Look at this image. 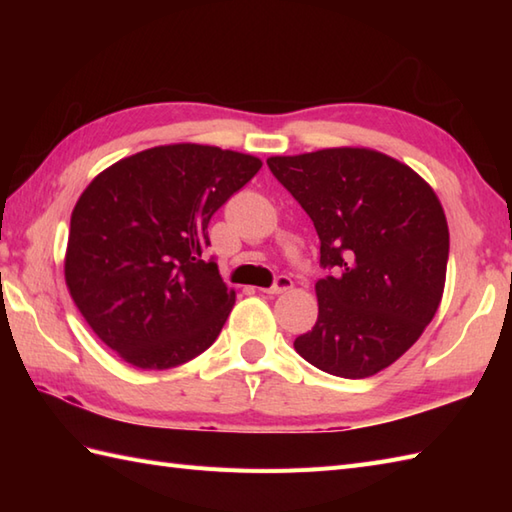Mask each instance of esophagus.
I'll list each match as a JSON object with an SVG mask.
<instances>
[{"label": "esophagus", "mask_w": 512, "mask_h": 512, "mask_svg": "<svg viewBox=\"0 0 512 512\" xmlns=\"http://www.w3.org/2000/svg\"><path fill=\"white\" fill-rule=\"evenodd\" d=\"M290 288H292V279L286 277V275H281V277H277L275 286L262 288V292H266V295H281V292H288Z\"/></svg>", "instance_id": "esophagus-1"}]
</instances>
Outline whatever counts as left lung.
I'll return each instance as SVG.
<instances>
[{"label": "left lung", "mask_w": 512, "mask_h": 512, "mask_svg": "<svg viewBox=\"0 0 512 512\" xmlns=\"http://www.w3.org/2000/svg\"><path fill=\"white\" fill-rule=\"evenodd\" d=\"M273 176L317 228L319 317L295 339L314 367L367 378L396 363L440 308L449 224L431 184L369 147L270 156Z\"/></svg>", "instance_id": "8db88e82"}]
</instances>
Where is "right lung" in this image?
Listing matches in <instances>:
<instances>
[{
  "label": "right lung",
  "instance_id": "1",
  "mask_svg": "<svg viewBox=\"0 0 512 512\" xmlns=\"http://www.w3.org/2000/svg\"><path fill=\"white\" fill-rule=\"evenodd\" d=\"M262 169L213 145H158L114 162L76 200L63 275L92 332L125 363L169 369L209 347L235 303L204 259L211 215Z\"/></svg>",
  "mask_w": 512,
  "mask_h": 512
}]
</instances>
